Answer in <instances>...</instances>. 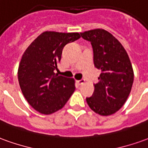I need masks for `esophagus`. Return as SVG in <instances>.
<instances>
[{"instance_id":"obj_1","label":"esophagus","mask_w":148,"mask_h":148,"mask_svg":"<svg viewBox=\"0 0 148 148\" xmlns=\"http://www.w3.org/2000/svg\"><path fill=\"white\" fill-rule=\"evenodd\" d=\"M77 82L78 85H82L85 83V80L84 79H81V80H78V81H77Z\"/></svg>"}]
</instances>
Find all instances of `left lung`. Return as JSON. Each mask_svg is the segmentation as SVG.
Wrapping results in <instances>:
<instances>
[{
  "label": "left lung",
  "instance_id": "left-lung-1",
  "mask_svg": "<svg viewBox=\"0 0 148 148\" xmlns=\"http://www.w3.org/2000/svg\"><path fill=\"white\" fill-rule=\"evenodd\" d=\"M82 38L90 42L94 64L102 73L95 84L91 97L86 103L100 115L113 114L123 106L132 90L134 71L127 51L110 33L95 29L81 33Z\"/></svg>",
  "mask_w": 148,
  "mask_h": 148
}]
</instances>
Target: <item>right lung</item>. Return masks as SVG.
I'll return each instance as SVG.
<instances>
[{"label": "right lung", "instance_id": "obj_1", "mask_svg": "<svg viewBox=\"0 0 148 148\" xmlns=\"http://www.w3.org/2000/svg\"><path fill=\"white\" fill-rule=\"evenodd\" d=\"M80 38L78 33L45 31L24 52L17 71L19 85L28 103L41 114L62 109L74 93V78L58 75L54 71L64 46Z\"/></svg>", "mask_w": 148, "mask_h": 148}]
</instances>
